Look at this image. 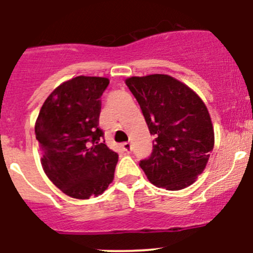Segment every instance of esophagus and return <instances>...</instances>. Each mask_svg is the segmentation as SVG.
I'll return each mask as SVG.
<instances>
[{
	"label": "esophagus",
	"mask_w": 253,
	"mask_h": 253,
	"mask_svg": "<svg viewBox=\"0 0 253 253\" xmlns=\"http://www.w3.org/2000/svg\"><path fill=\"white\" fill-rule=\"evenodd\" d=\"M123 150L124 151L126 152V154H130V152H131V150H132V146H131V144H130V142H124L123 144Z\"/></svg>",
	"instance_id": "esophagus-1"
}]
</instances>
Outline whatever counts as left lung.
Wrapping results in <instances>:
<instances>
[{
	"mask_svg": "<svg viewBox=\"0 0 253 253\" xmlns=\"http://www.w3.org/2000/svg\"><path fill=\"white\" fill-rule=\"evenodd\" d=\"M126 86L154 135L152 152L140 167L152 184L179 191L204 171L214 129L204 102L196 92L169 75L129 77Z\"/></svg>",
	"mask_w": 253,
	"mask_h": 253,
	"instance_id": "8db88e82",
	"label": "left lung"
}]
</instances>
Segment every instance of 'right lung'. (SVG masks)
<instances>
[{
    "instance_id": "obj_1",
    "label": "right lung",
    "mask_w": 253,
    "mask_h": 253,
    "mask_svg": "<svg viewBox=\"0 0 253 253\" xmlns=\"http://www.w3.org/2000/svg\"><path fill=\"white\" fill-rule=\"evenodd\" d=\"M106 77L77 76L45 99L36 123L42 166L50 181L76 199L103 193L114 178L118 154L99 127Z\"/></svg>"
}]
</instances>
